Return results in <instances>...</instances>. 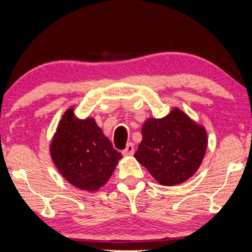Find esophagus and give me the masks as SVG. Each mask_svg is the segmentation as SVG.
I'll use <instances>...</instances> for the list:
<instances>
[{"mask_svg":"<svg viewBox=\"0 0 252 252\" xmlns=\"http://www.w3.org/2000/svg\"><path fill=\"white\" fill-rule=\"evenodd\" d=\"M123 154L125 156H132L134 154V144L133 143H127V146L125 148V150L123 151Z\"/></svg>","mask_w":252,"mask_h":252,"instance_id":"obj_1","label":"esophagus"}]
</instances>
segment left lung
Returning a JSON list of instances; mask_svg holds the SVG:
<instances>
[{
  "label": "left lung",
  "mask_w": 252,
  "mask_h": 252,
  "mask_svg": "<svg viewBox=\"0 0 252 252\" xmlns=\"http://www.w3.org/2000/svg\"><path fill=\"white\" fill-rule=\"evenodd\" d=\"M142 141L134 155L161 186H177L191 178L201 166L208 148L205 127L181 109L163 118L144 120Z\"/></svg>",
  "instance_id": "1"
}]
</instances>
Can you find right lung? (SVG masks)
Returning a JSON list of instances; mask_svg holds the SVG:
<instances>
[{"label":"right lung","instance_id":"add662e5","mask_svg":"<svg viewBox=\"0 0 252 252\" xmlns=\"http://www.w3.org/2000/svg\"><path fill=\"white\" fill-rule=\"evenodd\" d=\"M74 106L58 123L49 144L50 157L65 180L75 188L94 192L109 181L122 154L113 149L93 117L78 118Z\"/></svg>","mask_w":252,"mask_h":252}]
</instances>
